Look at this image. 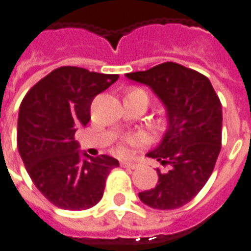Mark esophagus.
Wrapping results in <instances>:
<instances>
[{
	"mask_svg": "<svg viewBox=\"0 0 251 251\" xmlns=\"http://www.w3.org/2000/svg\"><path fill=\"white\" fill-rule=\"evenodd\" d=\"M121 166L126 169H136L137 163H132V162H121Z\"/></svg>",
	"mask_w": 251,
	"mask_h": 251,
	"instance_id": "obj_1",
	"label": "esophagus"
}]
</instances>
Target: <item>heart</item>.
Instances as JSON below:
<instances>
[{"instance_id":"1","label":"heart","mask_w":251,"mask_h":251,"mask_svg":"<svg viewBox=\"0 0 251 251\" xmlns=\"http://www.w3.org/2000/svg\"><path fill=\"white\" fill-rule=\"evenodd\" d=\"M130 92H134V93H140V95H144V96L147 97V93L144 92L143 89H132ZM146 140H144V137L143 136H134V137H126V139H124L122 141H119L118 146H117V152H118L119 155H122V156H125V155H127V152H129V150H127V146L129 144H134V146H140V144H143Z\"/></svg>"}]
</instances>
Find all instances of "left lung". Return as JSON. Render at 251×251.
Masks as SVG:
<instances>
[{
    "instance_id": "8db88e82",
    "label": "left lung",
    "mask_w": 251,
    "mask_h": 251,
    "mask_svg": "<svg viewBox=\"0 0 251 251\" xmlns=\"http://www.w3.org/2000/svg\"><path fill=\"white\" fill-rule=\"evenodd\" d=\"M126 76L154 90L169 118L161 146L148 156L172 168L166 173L156 169L158 184L139 198L152 209H178L197 197L213 173L221 150V101L207 76L173 61Z\"/></svg>"
}]
</instances>
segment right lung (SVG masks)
Masks as SVG:
<instances>
[{"instance_id": "right-lung-1", "label": "right lung", "mask_w": 251, "mask_h": 251, "mask_svg": "<svg viewBox=\"0 0 251 251\" xmlns=\"http://www.w3.org/2000/svg\"><path fill=\"white\" fill-rule=\"evenodd\" d=\"M119 78L86 68L53 70L25 93L18 119V148L25 170L54 206L85 210L103 198L105 180L119 162L78 151L76 127L90 121V104Z\"/></svg>"}]
</instances>
